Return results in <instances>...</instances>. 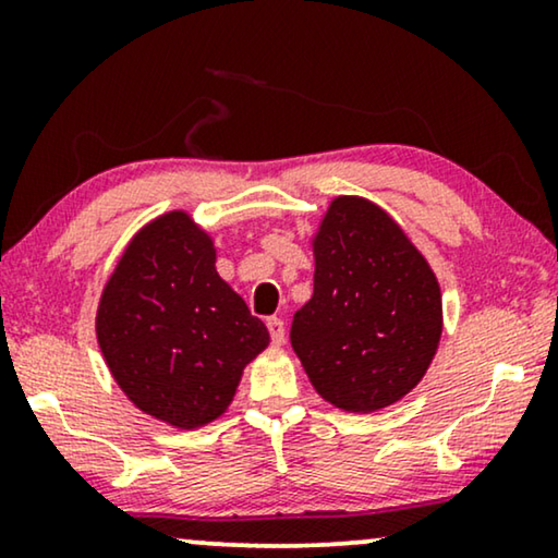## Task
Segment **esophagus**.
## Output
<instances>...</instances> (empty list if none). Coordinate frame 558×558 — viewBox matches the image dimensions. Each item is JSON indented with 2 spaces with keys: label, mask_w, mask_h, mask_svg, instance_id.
Wrapping results in <instances>:
<instances>
[{
  "label": "esophagus",
  "mask_w": 558,
  "mask_h": 558,
  "mask_svg": "<svg viewBox=\"0 0 558 558\" xmlns=\"http://www.w3.org/2000/svg\"><path fill=\"white\" fill-rule=\"evenodd\" d=\"M266 327H269V335H271L274 345H284V342H287V327H284V323H281L279 317H269V319H266Z\"/></svg>",
  "instance_id": "esophagus-1"
}]
</instances>
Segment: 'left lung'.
<instances>
[{
    "mask_svg": "<svg viewBox=\"0 0 558 558\" xmlns=\"http://www.w3.org/2000/svg\"><path fill=\"white\" fill-rule=\"evenodd\" d=\"M315 294L292 319V348L335 409L401 401L437 355L441 289L422 251L368 197L338 195L312 233Z\"/></svg>",
    "mask_w": 558,
    "mask_h": 558,
    "instance_id": "8db88e82",
    "label": "left lung"
}]
</instances>
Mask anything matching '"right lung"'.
Returning a JSON list of instances; mask_svg holds the SVG:
<instances>
[{
	"label": "right lung",
	"mask_w": 558,
	"mask_h": 558,
	"mask_svg": "<svg viewBox=\"0 0 558 558\" xmlns=\"http://www.w3.org/2000/svg\"><path fill=\"white\" fill-rule=\"evenodd\" d=\"M96 338L126 399L144 414L201 429L231 407L269 330L216 269V241L185 210L149 220L126 243L96 310Z\"/></svg>",
	"instance_id": "add662e5"
}]
</instances>
